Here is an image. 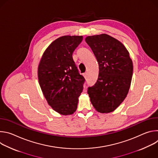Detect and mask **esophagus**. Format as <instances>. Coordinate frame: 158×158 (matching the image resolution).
<instances>
[{
    "instance_id": "esophagus-1",
    "label": "esophagus",
    "mask_w": 158,
    "mask_h": 158,
    "mask_svg": "<svg viewBox=\"0 0 158 158\" xmlns=\"http://www.w3.org/2000/svg\"><path fill=\"white\" fill-rule=\"evenodd\" d=\"M83 76H84V77L85 78V77H87V73H84V74H83Z\"/></svg>"
}]
</instances>
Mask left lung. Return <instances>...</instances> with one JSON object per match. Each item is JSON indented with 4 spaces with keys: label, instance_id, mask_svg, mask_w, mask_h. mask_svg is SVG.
Instances as JSON below:
<instances>
[{
    "label": "left lung",
    "instance_id": "8db88e82",
    "mask_svg": "<svg viewBox=\"0 0 158 158\" xmlns=\"http://www.w3.org/2000/svg\"><path fill=\"white\" fill-rule=\"evenodd\" d=\"M85 42L99 64V73L87 93L97 111L114 110L126 98L130 87L133 65L124 45L107 34L88 36Z\"/></svg>",
    "mask_w": 158,
    "mask_h": 158
}]
</instances>
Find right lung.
<instances>
[{
	"label": "right lung",
	"instance_id": "obj_1",
	"mask_svg": "<svg viewBox=\"0 0 158 158\" xmlns=\"http://www.w3.org/2000/svg\"><path fill=\"white\" fill-rule=\"evenodd\" d=\"M82 36L65 35L54 40L44 52L38 67L39 82L48 104L62 115L76 110L84 77L79 73L73 54Z\"/></svg>",
	"mask_w": 158,
	"mask_h": 158
}]
</instances>
